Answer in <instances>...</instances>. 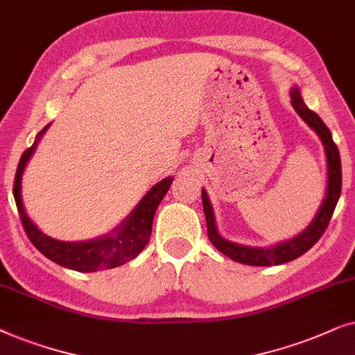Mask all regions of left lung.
<instances>
[{"label": "left lung", "mask_w": 355, "mask_h": 355, "mask_svg": "<svg viewBox=\"0 0 355 355\" xmlns=\"http://www.w3.org/2000/svg\"><path fill=\"white\" fill-rule=\"evenodd\" d=\"M291 103L294 110L299 113L302 120L320 136L321 143L324 146L326 154V165H328V185H326V196L323 202H321L318 212H316L315 219L311 224L306 227L304 232H300L297 237L287 242H282L279 245H274L269 248H257V247H245V245L234 243L230 240H225L222 235L217 232L216 217L214 211H212V205L207 196L206 190H201L202 198V207H205L206 224H207V237H209L211 243L229 257L234 261L248 264V266H272V264H282L292 259L299 258L305 252L313 247L318 242L321 235L324 234L326 227H328L331 216L334 212V207L338 205L339 195H341V185H343V173H341V157H339L338 146L334 144L331 131L324 125L323 120L311 112L309 107L302 101L299 87H294L291 91Z\"/></svg>", "instance_id": "1"}]
</instances>
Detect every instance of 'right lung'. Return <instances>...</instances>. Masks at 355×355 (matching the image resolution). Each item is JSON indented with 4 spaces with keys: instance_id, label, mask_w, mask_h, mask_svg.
Masks as SVG:
<instances>
[{
    "instance_id": "add662e5",
    "label": "right lung",
    "mask_w": 355,
    "mask_h": 355,
    "mask_svg": "<svg viewBox=\"0 0 355 355\" xmlns=\"http://www.w3.org/2000/svg\"><path fill=\"white\" fill-rule=\"evenodd\" d=\"M49 126L50 125H46L37 135L35 143L22 154L16 170V178H14V200H16L19 216H21V222L27 237L34 243V247L51 261L79 272H94L128 263L130 259L138 257L148 245L150 230H153L155 209H157L165 193L168 191L173 178H164L162 182L150 188L148 195H144L139 205L135 207V211L112 234L103 235V237L96 240H87V242H60V240H55L40 232L39 227L29 219L26 209H24L21 196L24 168H26V164L29 162L31 155L34 154L37 143H39L42 135L45 133Z\"/></svg>"
}]
</instances>
